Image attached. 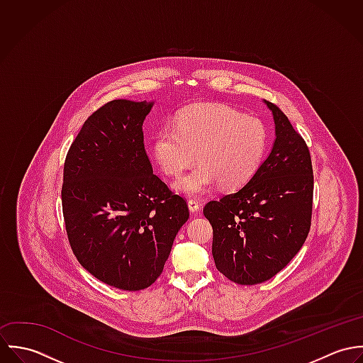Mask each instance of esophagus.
Listing matches in <instances>:
<instances>
[{"label": "esophagus", "mask_w": 363, "mask_h": 363, "mask_svg": "<svg viewBox=\"0 0 363 363\" xmlns=\"http://www.w3.org/2000/svg\"><path fill=\"white\" fill-rule=\"evenodd\" d=\"M187 204H189L190 212H193V213H196V212H199L201 209V204L199 201H196V200H189Z\"/></svg>", "instance_id": "34e87169"}]
</instances>
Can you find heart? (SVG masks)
<instances>
[{
    "mask_svg": "<svg viewBox=\"0 0 363 363\" xmlns=\"http://www.w3.org/2000/svg\"><path fill=\"white\" fill-rule=\"evenodd\" d=\"M268 133L264 123L225 104H194L182 110L174 125L156 131L151 152L157 166L169 176H179L173 190L186 197H201L216 184L236 190L259 172L267 152Z\"/></svg>",
    "mask_w": 363,
    "mask_h": 363,
    "instance_id": "heart-1",
    "label": "heart"
}]
</instances>
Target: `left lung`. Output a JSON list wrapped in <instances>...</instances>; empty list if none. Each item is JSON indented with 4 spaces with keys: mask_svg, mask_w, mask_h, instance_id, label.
Returning <instances> with one entry per match:
<instances>
[{
    "mask_svg": "<svg viewBox=\"0 0 363 363\" xmlns=\"http://www.w3.org/2000/svg\"><path fill=\"white\" fill-rule=\"evenodd\" d=\"M272 113L275 140L255 177L204 215L212 225V257L219 272L239 285L277 275L303 246L311 229L313 169L303 138L288 117Z\"/></svg>",
    "mask_w": 363,
    "mask_h": 363,
    "instance_id": "obj_1",
    "label": "left lung"
}]
</instances>
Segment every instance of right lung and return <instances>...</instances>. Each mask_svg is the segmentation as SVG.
Listing matches in <instances>:
<instances>
[{"mask_svg": "<svg viewBox=\"0 0 363 363\" xmlns=\"http://www.w3.org/2000/svg\"><path fill=\"white\" fill-rule=\"evenodd\" d=\"M154 104H104L84 123L64 163L71 249L88 272L123 291L155 282L190 215L186 200L154 174L144 148L143 124Z\"/></svg>", "mask_w": 363, "mask_h": 363, "instance_id": "1", "label": "right lung"}]
</instances>
